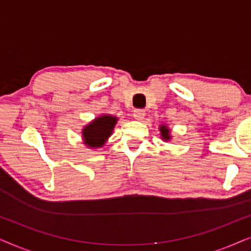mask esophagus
Returning <instances> with one entry per match:
<instances>
[{
  "mask_svg": "<svg viewBox=\"0 0 251 251\" xmlns=\"http://www.w3.org/2000/svg\"><path fill=\"white\" fill-rule=\"evenodd\" d=\"M133 118L138 120V121H142V120L145 119V111H143V109H135L133 111Z\"/></svg>",
  "mask_w": 251,
  "mask_h": 251,
  "instance_id": "esophagus-1",
  "label": "esophagus"
}]
</instances>
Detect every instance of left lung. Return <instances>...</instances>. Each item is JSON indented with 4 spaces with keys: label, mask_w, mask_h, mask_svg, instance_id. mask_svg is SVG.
<instances>
[{
    "label": "left lung",
    "mask_w": 251,
    "mask_h": 251,
    "mask_svg": "<svg viewBox=\"0 0 251 251\" xmlns=\"http://www.w3.org/2000/svg\"><path fill=\"white\" fill-rule=\"evenodd\" d=\"M160 132H161V137H162V139L166 140V142L171 138L170 130L166 125H161L160 126Z\"/></svg>",
    "instance_id": "left-lung-1"
}]
</instances>
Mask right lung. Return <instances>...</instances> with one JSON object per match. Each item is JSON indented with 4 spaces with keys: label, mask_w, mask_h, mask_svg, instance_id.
Segmentation results:
<instances>
[{
    "label": "right lung",
    "mask_w": 251,
    "mask_h": 251,
    "mask_svg": "<svg viewBox=\"0 0 251 251\" xmlns=\"http://www.w3.org/2000/svg\"><path fill=\"white\" fill-rule=\"evenodd\" d=\"M116 122H118L116 116L107 114L96 118L82 130V138L85 145L90 149H99L104 146L106 140L112 135Z\"/></svg>",
    "instance_id": "add662e5"
}]
</instances>
